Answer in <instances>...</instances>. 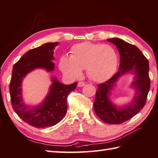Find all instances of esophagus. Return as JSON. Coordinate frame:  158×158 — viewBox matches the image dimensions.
I'll use <instances>...</instances> for the list:
<instances>
[{"mask_svg":"<svg viewBox=\"0 0 158 158\" xmlns=\"http://www.w3.org/2000/svg\"><path fill=\"white\" fill-rule=\"evenodd\" d=\"M85 85V84L84 82L79 81V82L78 83V84H77V86H78V87H83V86H84Z\"/></svg>","mask_w":158,"mask_h":158,"instance_id":"1","label":"esophagus"}]
</instances>
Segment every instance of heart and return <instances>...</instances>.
I'll use <instances>...</instances> for the list:
<instances>
[{"instance_id":"obj_1","label":"heart","mask_w":158,"mask_h":158,"mask_svg":"<svg viewBox=\"0 0 158 158\" xmlns=\"http://www.w3.org/2000/svg\"><path fill=\"white\" fill-rule=\"evenodd\" d=\"M118 65V56L109 44L85 42L74 45L70 56L63 55L59 60L62 73L72 79L81 75L82 69L94 81H103L113 75Z\"/></svg>"}]
</instances>
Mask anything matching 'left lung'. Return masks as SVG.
I'll use <instances>...</instances> for the list:
<instances>
[{"mask_svg":"<svg viewBox=\"0 0 158 158\" xmlns=\"http://www.w3.org/2000/svg\"><path fill=\"white\" fill-rule=\"evenodd\" d=\"M106 40L118 50L119 70L108 81L98 85L93 107L102 121L109 124H120L135 116L145 105L151 86L149 65L143 53L135 45L117 37ZM126 74L133 76L130 87L135 90V96L128 103L118 106L110 100L111 92L118 79Z\"/></svg>","mask_w":158,"mask_h":158,"instance_id":"1","label":"left lung"}]
</instances>
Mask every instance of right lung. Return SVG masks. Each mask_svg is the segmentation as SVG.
<instances>
[{
  "label": "right lung",
  "instance_id": "1",
  "mask_svg": "<svg viewBox=\"0 0 158 158\" xmlns=\"http://www.w3.org/2000/svg\"><path fill=\"white\" fill-rule=\"evenodd\" d=\"M58 42H48L29 50L15 64L10 84V93L12 108L19 117L35 127H45L59 123L67 112V97L76 89L77 83L65 85L51 77L49 92L42 102L31 106L26 104L22 94V82L28 74L42 69L47 73L55 69L53 50Z\"/></svg>",
  "mask_w": 158,
  "mask_h": 158
}]
</instances>
